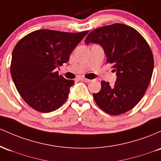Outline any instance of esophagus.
<instances>
[{
  "label": "esophagus",
  "instance_id": "1",
  "mask_svg": "<svg viewBox=\"0 0 161 161\" xmlns=\"http://www.w3.org/2000/svg\"><path fill=\"white\" fill-rule=\"evenodd\" d=\"M80 80H82V81H84V82H86V83H89V82H90V79L85 78V77H80Z\"/></svg>",
  "mask_w": 161,
  "mask_h": 161
}]
</instances>
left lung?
Wrapping results in <instances>:
<instances>
[{"mask_svg": "<svg viewBox=\"0 0 161 161\" xmlns=\"http://www.w3.org/2000/svg\"><path fill=\"white\" fill-rule=\"evenodd\" d=\"M85 43H96L103 48L108 63L116 71L115 84L103 80L96 103L109 115L129 111L142 100L151 82L153 57L149 45L132 27L115 23L93 30Z\"/></svg>", "mask_w": 161, "mask_h": 161, "instance_id": "left-lung-1", "label": "left lung"}]
</instances>
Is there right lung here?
Masks as SVG:
<instances>
[{"instance_id": "obj_1", "label": "right lung", "mask_w": 161, "mask_h": 161, "mask_svg": "<svg viewBox=\"0 0 161 161\" xmlns=\"http://www.w3.org/2000/svg\"><path fill=\"white\" fill-rule=\"evenodd\" d=\"M87 33L39 30L18 42L12 53L10 74L17 91L32 109L50 113L65 102L75 81L59 76L55 69L68 62Z\"/></svg>"}]
</instances>
